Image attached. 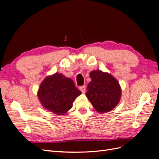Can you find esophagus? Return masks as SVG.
<instances>
[{"label": "esophagus", "instance_id": "esophagus-1", "mask_svg": "<svg viewBox=\"0 0 159 159\" xmlns=\"http://www.w3.org/2000/svg\"><path fill=\"white\" fill-rule=\"evenodd\" d=\"M80 89L81 90V92H82L83 93H84L85 91V85L81 86V87H80Z\"/></svg>", "mask_w": 159, "mask_h": 159}]
</instances>
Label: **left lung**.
I'll list each match as a JSON object with an SVG mask.
<instances>
[{
	"label": "left lung",
	"instance_id": "8db88e82",
	"mask_svg": "<svg viewBox=\"0 0 159 159\" xmlns=\"http://www.w3.org/2000/svg\"><path fill=\"white\" fill-rule=\"evenodd\" d=\"M91 81L88 85L86 97L99 113L111 111L119 103L121 89L113 76L101 70H93L89 74Z\"/></svg>",
	"mask_w": 159,
	"mask_h": 159
}]
</instances>
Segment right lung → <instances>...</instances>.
<instances>
[{"mask_svg":"<svg viewBox=\"0 0 159 159\" xmlns=\"http://www.w3.org/2000/svg\"><path fill=\"white\" fill-rule=\"evenodd\" d=\"M81 94L73 80L59 73L46 77L38 91L43 107L56 115L67 113L72 107L74 101Z\"/></svg>","mask_w":159,"mask_h":159,"instance_id":"add662e5","label":"right lung"}]
</instances>
